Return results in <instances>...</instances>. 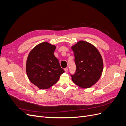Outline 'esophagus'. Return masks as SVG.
<instances>
[{"mask_svg":"<svg viewBox=\"0 0 126 126\" xmlns=\"http://www.w3.org/2000/svg\"><path fill=\"white\" fill-rule=\"evenodd\" d=\"M64 71H65V72H68V68H64Z\"/></svg>","mask_w":126,"mask_h":126,"instance_id":"1","label":"esophagus"}]
</instances>
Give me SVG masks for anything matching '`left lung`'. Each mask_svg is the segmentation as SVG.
Here are the masks:
<instances>
[{
    "mask_svg": "<svg viewBox=\"0 0 126 126\" xmlns=\"http://www.w3.org/2000/svg\"><path fill=\"white\" fill-rule=\"evenodd\" d=\"M71 49L76 66L75 74L70 75L72 80L82 88H89L98 81L102 74V57L94 46L85 41H79Z\"/></svg>",
    "mask_w": 126,
    "mask_h": 126,
    "instance_id": "obj_1",
    "label": "left lung"
}]
</instances>
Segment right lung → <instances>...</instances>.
Segmentation results:
<instances>
[{
    "label": "right lung",
    "mask_w": 126,
    "mask_h": 126,
    "mask_svg": "<svg viewBox=\"0 0 126 126\" xmlns=\"http://www.w3.org/2000/svg\"><path fill=\"white\" fill-rule=\"evenodd\" d=\"M55 49V46L43 42L34 47L28 56L27 74L31 82L40 89L54 85L64 72L54 54Z\"/></svg>",
    "instance_id": "add662e5"
}]
</instances>
